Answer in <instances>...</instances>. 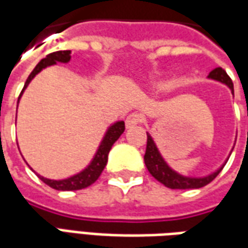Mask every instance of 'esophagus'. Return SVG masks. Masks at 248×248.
<instances>
[{
    "instance_id": "obj_1",
    "label": "esophagus",
    "mask_w": 248,
    "mask_h": 248,
    "mask_svg": "<svg viewBox=\"0 0 248 248\" xmlns=\"http://www.w3.org/2000/svg\"><path fill=\"white\" fill-rule=\"evenodd\" d=\"M142 122V118L140 114H136V112H133V114H130L127 115V118H126V127L130 129V127H134L137 124H140Z\"/></svg>"
}]
</instances>
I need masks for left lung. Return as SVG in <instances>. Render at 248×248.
<instances>
[{"instance_id":"1","label":"left lung","mask_w":248,"mask_h":248,"mask_svg":"<svg viewBox=\"0 0 248 248\" xmlns=\"http://www.w3.org/2000/svg\"><path fill=\"white\" fill-rule=\"evenodd\" d=\"M208 78L212 79V80L226 84L233 94L232 80H231L230 76L227 75V72L223 68L219 67V68H215L214 71H211ZM146 134H148V143H146V153H145V157H143L145 165L148 168L149 173L157 181H160L161 184H164L170 189H197V188H202L204 185L209 184L220 173V170L224 168L226 162L230 158V157H227V160L224 161V164L220 168H217L215 172L209 173L207 176H200V177L185 176V174L176 172L174 169H172L170 166L168 165V162L164 160L162 154L160 153V150L157 148L153 137L150 136L149 133H146ZM230 155H231V153H230Z\"/></svg>"}]
</instances>
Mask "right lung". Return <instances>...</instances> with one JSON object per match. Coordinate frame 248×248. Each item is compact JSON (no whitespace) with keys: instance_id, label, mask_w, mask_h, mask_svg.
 <instances>
[{"instance_id":"right-lung-1","label":"right lung","mask_w":248,"mask_h":248,"mask_svg":"<svg viewBox=\"0 0 248 248\" xmlns=\"http://www.w3.org/2000/svg\"><path fill=\"white\" fill-rule=\"evenodd\" d=\"M71 60V51H58L53 52V53H49L46 55V58H44L41 62H40L34 70L31 72V75L28 76L27 82H25V86L22 88L21 94L18 96V102H20V98H21L22 93L25 91V88L29 86V83L32 82L34 76L37 75L39 72L49 67V65H55L56 63H68ZM124 131V121H117L111 124L108 127H107L105 136L100 141L99 146L95 152L93 160L90 161L88 164L83 170H80L76 174H72L70 177L62 178V180H52V178H46L40 176V180L44 181L46 185H49L51 188L56 190H78L83 189V188H87L91 184H94L95 181L98 180V177L100 176V173L103 172L105 166L107 164V158H108V153L111 150L112 145L115 143V141L118 140L121 134Z\"/></svg>"}]
</instances>
